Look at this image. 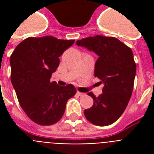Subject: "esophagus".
<instances>
[{
  "label": "esophagus",
  "instance_id": "34e87169",
  "mask_svg": "<svg viewBox=\"0 0 154 154\" xmlns=\"http://www.w3.org/2000/svg\"><path fill=\"white\" fill-rule=\"evenodd\" d=\"M77 94H78V96L80 97H84L85 95V94H83V93H81V92H77Z\"/></svg>",
  "mask_w": 154,
  "mask_h": 154
}]
</instances>
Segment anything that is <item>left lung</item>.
<instances>
[{
  "instance_id": "left-lung-1",
  "label": "left lung",
  "mask_w": 154,
  "mask_h": 154,
  "mask_svg": "<svg viewBox=\"0 0 154 154\" xmlns=\"http://www.w3.org/2000/svg\"><path fill=\"white\" fill-rule=\"evenodd\" d=\"M76 44L98 55L94 76L104 85L103 93L97 97L91 92L88 94L94 105L85 110V116L95 125L112 124L124 112L133 93L136 75L133 52L116 37L100 35L78 40Z\"/></svg>"
}]
</instances>
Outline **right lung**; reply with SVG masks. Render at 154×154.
Masks as SVG:
<instances>
[{
  "mask_svg": "<svg viewBox=\"0 0 154 154\" xmlns=\"http://www.w3.org/2000/svg\"><path fill=\"white\" fill-rule=\"evenodd\" d=\"M74 42L52 36L28 37L11 55V82L18 101L37 124L50 125L57 122L68 100L77 93L72 85L62 87L50 81L60 64L59 57Z\"/></svg>",
  "mask_w": 154,
  "mask_h": 154,
  "instance_id": "1",
  "label": "right lung"
}]
</instances>
